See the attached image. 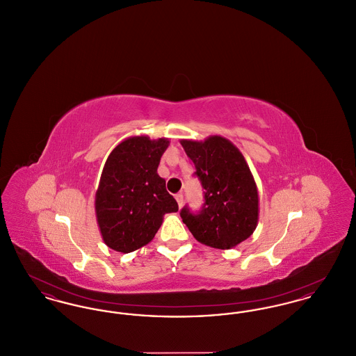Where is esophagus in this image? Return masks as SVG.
<instances>
[{
	"label": "esophagus",
	"mask_w": 356,
	"mask_h": 356,
	"mask_svg": "<svg viewBox=\"0 0 356 356\" xmlns=\"http://www.w3.org/2000/svg\"><path fill=\"white\" fill-rule=\"evenodd\" d=\"M175 199H176V202L179 204V207H181V205H183V202H184V196H183V193H177V195H175Z\"/></svg>",
	"instance_id": "1"
}]
</instances>
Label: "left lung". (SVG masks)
I'll return each instance as SVG.
<instances>
[{"label":"left lung","instance_id":"8db88e82","mask_svg":"<svg viewBox=\"0 0 356 356\" xmlns=\"http://www.w3.org/2000/svg\"><path fill=\"white\" fill-rule=\"evenodd\" d=\"M180 144L205 189L202 212L193 215L183 208V222L204 245L236 247L254 234L259 221L257 186L243 153L222 136H209L204 141L183 138Z\"/></svg>","mask_w":356,"mask_h":356}]
</instances>
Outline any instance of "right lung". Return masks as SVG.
<instances>
[{
  "mask_svg": "<svg viewBox=\"0 0 356 356\" xmlns=\"http://www.w3.org/2000/svg\"><path fill=\"white\" fill-rule=\"evenodd\" d=\"M170 145L165 137L132 136L109 153L95 197V211L104 243L129 254L152 241L164 215L179 205L157 168Z\"/></svg>",
  "mask_w": 356,
  "mask_h": 356,
  "instance_id": "1",
  "label": "right lung"
}]
</instances>
